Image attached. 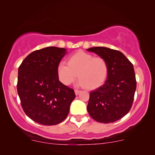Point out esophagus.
<instances>
[{
    "label": "esophagus",
    "instance_id": "esophagus-1",
    "mask_svg": "<svg viewBox=\"0 0 155 155\" xmlns=\"http://www.w3.org/2000/svg\"><path fill=\"white\" fill-rule=\"evenodd\" d=\"M74 92H75V94H76V95H78V94H79V93L81 92V91L77 90V89H75V91H74Z\"/></svg>",
    "mask_w": 155,
    "mask_h": 155
}]
</instances>
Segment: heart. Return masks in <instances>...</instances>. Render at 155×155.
<instances>
[{
    "instance_id": "b5f03b06",
    "label": "heart",
    "mask_w": 155,
    "mask_h": 155,
    "mask_svg": "<svg viewBox=\"0 0 155 155\" xmlns=\"http://www.w3.org/2000/svg\"><path fill=\"white\" fill-rule=\"evenodd\" d=\"M67 63H60L57 69L60 81L65 85L71 84L78 76L79 86L93 90L101 87L107 79L109 67L102 57L78 51L68 58Z\"/></svg>"
}]
</instances>
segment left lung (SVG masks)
I'll return each mask as SVG.
<instances>
[{
	"mask_svg": "<svg viewBox=\"0 0 155 155\" xmlns=\"http://www.w3.org/2000/svg\"><path fill=\"white\" fill-rule=\"evenodd\" d=\"M107 61V79L103 85L89 94L87 111L100 123L120 120L131 110L137 89L133 64L121 52L105 47L87 49Z\"/></svg>",
	"mask_w": 155,
	"mask_h": 155,
	"instance_id": "8db88e82",
	"label": "left lung"
}]
</instances>
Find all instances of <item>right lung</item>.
<instances>
[{
	"mask_svg": "<svg viewBox=\"0 0 155 155\" xmlns=\"http://www.w3.org/2000/svg\"><path fill=\"white\" fill-rule=\"evenodd\" d=\"M66 54L65 48H45L28 55L18 67V97L24 113L35 122L56 125L69 113L75 93L59 81L57 71Z\"/></svg>",
	"mask_w": 155,
	"mask_h": 155,
	"instance_id": "obj_1",
	"label": "right lung"
}]
</instances>
